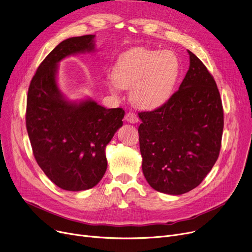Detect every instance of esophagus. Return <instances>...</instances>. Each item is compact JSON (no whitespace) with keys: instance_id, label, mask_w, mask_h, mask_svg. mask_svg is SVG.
Returning a JSON list of instances; mask_svg holds the SVG:
<instances>
[{"instance_id":"34e87169","label":"esophagus","mask_w":252,"mask_h":252,"mask_svg":"<svg viewBox=\"0 0 252 252\" xmlns=\"http://www.w3.org/2000/svg\"><path fill=\"white\" fill-rule=\"evenodd\" d=\"M126 121L129 124H137L139 122V117L133 111H129L126 114Z\"/></svg>"}]
</instances>
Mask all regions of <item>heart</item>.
<instances>
[{"label":"heart","instance_id":"b5f03b06","mask_svg":"<svg viewBox=\"0 0 252 252\" xmlns=\"http://www.w3.org/2000/svg\"><path fill=\"white\" fill-rule=\"evenodd\" d=\"M180 60L174 52L136 49L126 54L114 68L115 92L130 90V98L140 108L155 109L171 96L180 75Z\"/></svg>","mask_w":252,"mask_h":252}]
</instances>
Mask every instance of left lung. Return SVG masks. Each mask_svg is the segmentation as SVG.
<instances>
[{"label": "left lung", "instance_id": "8db88e82", "mask_svg": "<svg viewBox=\"0 0 252 252\" xmlns=\"http://www.w3.org/2000/svg\"><path fill=\"white\" fill-rule=\"evenodd\" d=\"M189 70L179 90L153 111L139 113L142 169L150 186L181 195L199 185L220 150L223 110L214 76L188 50Z\"/></svg>", "mask_w": 252, "mask_h": 252}]
</instances>
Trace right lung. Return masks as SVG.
<instances>
[{
	"instance_id": "1",
	"label": "right lung",
	"mask_w": 252,
	"mask_h": 252,
	"mask_svg": "<svg viewBox=\"0 0 252 252\" xmlns=\"http://www.w3.org/2000/svg\"><path fill=\"white\" fill-rule=\"evenodd\" d=\"M94 34L61 42L39 64L28 93L26 129L32 153L45 175L67 191L91 189L101 181L105 148L123 126L125 110L106 109L92 99L72 102L57 85L58 63L95 51Z\"/></svg>"
}]
</instances>
